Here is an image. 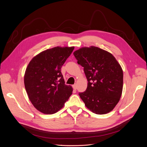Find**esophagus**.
I'll list each match as a JSON object with an SVG mask.
<instances>
[{"mask_svg":"<svg viewBox=\"0 0 147 147\" xmlns=\"http://www.w3.org/2000/svg\"><path fill=\"white\" fill-rule=\"evenodd\" d=\"M72 87L74 88V90H77V84H74V85L72 86Z\"/></svg>","mask_w":147,"mask_h":147,"instance_id":"obj_1","label":"esophagus"}]
</instances>
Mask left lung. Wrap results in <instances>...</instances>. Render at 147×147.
Masks as SVG:
<instances>
[{"label":"left lung","instance_id":"obj_1","mask_svg":"<svg viewBox=\"0 0 147 147\" xmlns=\"http://www.w3.org/2000/svg\"><path fill=\"white\" fill-rule=\"evenodd\" d=\"M77 63L83 67L88 80L86 90L79 93L92 112H111L119 101L123 86L121 65L110 53L94 46L82 47L74 52Z\"/></svg>","mask_w":147,"mask_h":147}]
</instances>
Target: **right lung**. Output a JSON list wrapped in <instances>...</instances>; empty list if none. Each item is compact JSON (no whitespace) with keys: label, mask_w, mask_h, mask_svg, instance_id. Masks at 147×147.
Returning a JSON list of instances; mask_svg holds the SVG:
<instances>
[{"label":"right lung","mask_w":147,"mask_h":147,"mask_svg":"<svg viewBox=\"0 0 147 147\" xmlns=\"http://www.w3.org/2000/svg\"><path fill=\"white\" fill-rule=\"evenodd\" d=\"M74 47H56L35 56L26 67L24 82L31 103L39 112L53 114L63 107L73 91L65 84L62 66Z\"/></svg>","instance_id":"right-lung-1"}]
</instances>
